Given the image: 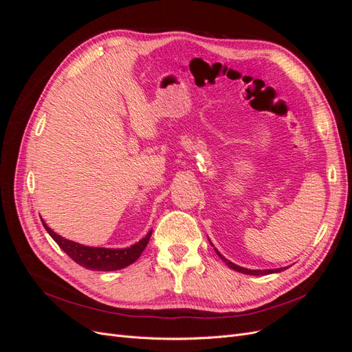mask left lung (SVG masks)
Listing matches in <instances>:
<instances>
[{
  "instance_id": "left-lung-1",
  "label": "left lung",
  "mask_w": 352,
  "mask_h": 352,
  "mask_svg": "<svg viewBox=\"0 0 352 352\" xmlns=\"http://www.w3.org/2000/svg\"><path fill=\"white\" fill-rule=\"evenodd\" d=\"M211 243V242H210ZM216 250V248H214ZM216 252H217V255L219 257L225 261L230 269H233V270H236V272H239V273H245V274H251V276H263V274H272V273H279V272H282L283 269H270V270H250V269H245V267H241V265H236V264H233L232 261H229L228 258H225L223 257V255L216 250ZM286 269V267H285Z\"/></svg>"
}]
</instances>
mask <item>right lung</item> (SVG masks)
Masks as SVG:
<instances>
[{"instance_id": "1", "label": "right lung", "mask_w": 352, "mask_h": 352, "mask_svg": "<svg viewBox=\"0 0 352 352\" xmlns=\"http://www.w3.org/2000/svg\"><path fill=\"white\" fill-rule=\"evenodd\" d=\"M42 225H44L51 238L58 243V247L65 251L73 261H76L85 269L98 270V272L119 270L135 263L138 258H140L142 251L145 250L146 243L150 241L151 233H153V230H150L145 235V238H142L140 242H136L129 248H95V247H85V245H80L78 242H73L57 235L56 232H52L45 225L44 220H42Z\"/></svg>"}]
</instances>
